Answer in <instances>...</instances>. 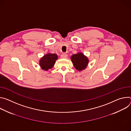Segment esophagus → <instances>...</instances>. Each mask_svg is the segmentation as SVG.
<instances>
[{
	"label": "esophagus",
	"instance_id": "1",
	"mask_svg": "<svg viewBox=\"0 0 131 131\" xmlns=\"http://www.w3.org/2000/svg\"><path fill=\"white\" fill-rule=\"evenodd\" d=\"M67 56H68V55L66 53H64L61 55V58H62V59H66V58H67Z\"/></svg>",
	"mask_w": 131,
	"mask_h": 131
}]
</instances>
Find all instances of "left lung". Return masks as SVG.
Instances as JSON below:
<instances>
[{"label":"left lung","mask_w":131,"mask_h":131,"mask_svg":"<svg viewBox=\"0 0 131 131\" xmlns=\"http://www.w3.org/2000/svg\"><path fill=\"white\" fill-rule=\"evenodd\" d=\"M71 59L75 69L79 71L85 70L88 67L89 62V59L88 57L81 52H79L77 53L72 55Z\"/></svg>","instance_id":"1"}]
</instances>
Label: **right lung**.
<instances>
[{"instance_id": "obj_1", "label": "right lung", "mask_w": 131, "mask_h": 131, "mask_svg": "<svg viewBox=\"0 0 131 131\" xmlns=\"http://www.w3.org/2000/svg\"><path fill=\"white\" fill-rule=\"evenodd\" d=\"M58 59V55L56 53H47L40 58L39 64L42 70L48 71L54 66Z\"/></svg>"}]
</instances>
